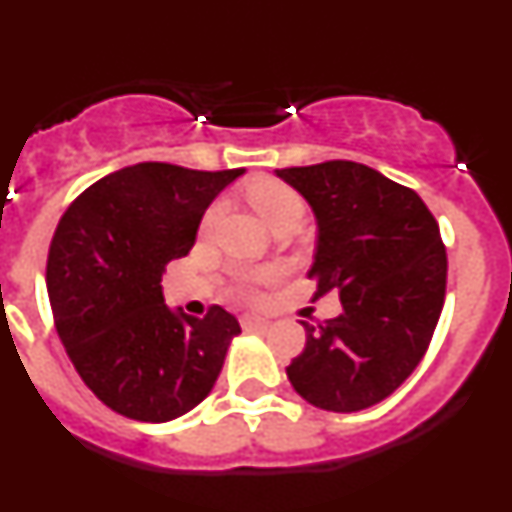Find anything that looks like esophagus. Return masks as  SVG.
<instances>
[{
  "label": "esophagus",
  "mask_w": 512,
  "mask_h": 512,
  "mask_svg": "<svg viewBox=\"0 0 512 512\" xmlns=\"http://www.w3.org/2000/svg\"><path fill=\"white\" fill-rule=\"evenodd\" d=\"M241 325L243 328H266L269 320L261 318V315H251V312H246V315H241Z\"/></svg>",
  "instance_id": "esophagus-1"
}]
</instances>
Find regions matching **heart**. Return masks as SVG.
<instances>
[{"label": "heart", "instance_id": "1", "mask_svg": "<svg viewBox=\"0 0 512 512\" xmlns=\"http://www.w3.org/2000/svg\"><path fill=\"white\" fill-rule=\"evenodd\" d=\"M246 197L256 212L266 220V225L271 228H284V225H300V220L305 217V200L297 189H292L289 184L279 182V179H259V182H251L246 189ZM223 215V202H212L207 207V212L202 215V230H212ZM253 279H264V274Z\"/></svg>", "mask_w": 512, "mask_h": 512}]
</instances>
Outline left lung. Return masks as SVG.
<instances>
[{
    "label": "left lung",
    "mask_w": 512,
    "mask_h": 512,
    "mask_svg": "<svg viewBox=\"0 0 512 512\" xmlns=\"http://www.w3.org/2000/svg\"><path fill=\"white\" fill-rule=\"evenodd\" d=\"M318 217L310 277L315 300L336 292L341 315L305 325L287 366L315 408H372L413 374L446 297V246L436 217L410 187L356 161L277 169Z\"/></svg>",
    "instance_id": "1"
}]
</instances>
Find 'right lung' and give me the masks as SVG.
<instances>
[{
	"label": "right lung",
	"instance_id": "add662e5",
	"mask_svg": "<svg viewBox=\"0 0 512 512\" xmlns=\"http://www.w3.org/2000/svg\"><path fill=\"white\" fill-rule=\"evenodd\" d=\"M241 174L143 161L94 182L58 220L45 269L58 338L115 413L166 423L210 395L241 325L220 305L205 318L171 312L161 277Z\"/></svg>",
	"mask_w": 512,
	"mask_h": 512
}]
</instances>
